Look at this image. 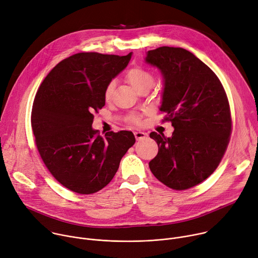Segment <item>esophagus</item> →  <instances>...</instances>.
Segmentation results:
<instances>
[{
  "label": "esophagus",
  "instance_id": "obj_1",
  "mask_svg": "<svg viewBox=\"0 0 258 258\" xmlns=\"http://www.w3.org/2000/svg\"><path fill=\"white\" fill-rule=\"evenodd\" d=\"M134 135H135V138H136L137 140H142V139H145V138L147 137V134H146V133H144V132H139V131L135 132Z\"/></svg>",
  "mask_w": 258,
  "mask_h": 258
}]
</instances>
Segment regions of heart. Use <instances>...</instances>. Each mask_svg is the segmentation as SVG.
<instances>
[{"instance_id": "heart-1", "label": "heart", "mask_w": 258, "mask_h": 258, "mask_svg": "<svg viewBox=\"0 0 258 258\" xmlns=\"http://www.w3.org/2000/svg\"><path fill=\"white\" fill-rule=\"evenodd\" d=\"M126 81L132 85V87L137 91L140 92L144 89H150L153 85L154 78L152 73L142 66H136L131 68L126 72ZM114 82H110L105 90H104V100L106 102H109L112 98L113 91H114ZM131 120L134 123H140V118L138 116H132Z\"/></svg>"}]
</instances>
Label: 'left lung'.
Masks as SVG:
<instances>
[{
  "mask_svg": "<svg viewBox=\"0 0 258 258\" xmlns=\"http://www.w3.org/2000/svg\"><path fill=\"white\" fill-rule=\"evenodd\" d=\"M145 62L163 78L160 111L174 131L155 132L158 153L149 162L157 179L173 190H186L206 179L218 166L230 141L228 97L215 73L193 53L173 47L147 52Z\"/></svg>",
  "mask_w": 258,
  "mask_h": 258,
  "instance_id": "1",
  "label": "left lung"
}]
</instances>
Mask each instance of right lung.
<instances>
[{"label": "right lung", "instance_id": "right-lung-1", "mask_svg": "<svg viewBox=\"0 0 258 258\" xmlns=\"http://www.w3.org/2000/svg\"><path fill=\"white\" fill-rule=\"evenodd\" d=\"M126 56L79 53L58 63L35 95L31 126L40 155L65 188L93 194L111 181L121 158L135 144L132 132L92 127L105 105L106 86L128 64Z\"/></svg>", "mask_w": 258, "mask_h": 258}]
</instances>
